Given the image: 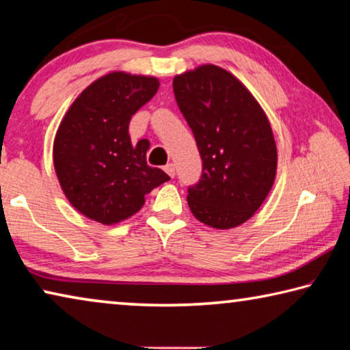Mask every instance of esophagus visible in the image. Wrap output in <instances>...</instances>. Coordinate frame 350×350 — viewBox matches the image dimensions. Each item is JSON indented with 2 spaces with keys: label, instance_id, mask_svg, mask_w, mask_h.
<instances>
[{
  "label": "esophagus",
  "instance_id": "1",
  "mask_svg": "<svg viewBox=\"0 0 350 350\" xmlns=\"http://www.w3.org/2000/svg\"><path fill=\"white\" fill-rule=\"evenodd\" d=\"M164 170L165 172H167V174H169V176H172V178H174V176H175V164H172V163H169L167 165H165V167H164Z\"/></svg>",
  "mask_w": 350,
  "mask_h": 350
}]
</instances>
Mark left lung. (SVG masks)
Masks as SVG:
<instances>
[{
  "label": "left lung",
  "mask_w": 350,
  "mask_h": 350,
  "mask_svg": "<svg viewBox=\"0 0 350 350\" xmlns=\"http://www.w3.org/2000/svg\"><path fill=\"white\" fill-rule=\"evenodd\" d=\"M174 93L203 161L198 183L187 189L189 208L208 226L242 225L276 176V142L265 113L231 72L215 65L176 76Z\"/></svg>",
  "instance_id": "obj_1"
}]
</instances>
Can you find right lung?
<instances>
[{"label":"right lung","mask_w":350,"mask_h":350,"mask_svg":"<svg viewBox=\"0 0 350 350\" xmlns=\"http://www.w3.org/2000/svg\"><path fill=\"white\" fill-rule=\"evenodd\" d=\"M158 79L110 72L72 102L57 130L54 167L79 213L104 225L129 219L170 176L147 164V139L131 144V116L157 94Z\"/></svg>","instance_id":"add662e5"}]
</instances>
